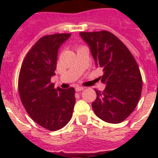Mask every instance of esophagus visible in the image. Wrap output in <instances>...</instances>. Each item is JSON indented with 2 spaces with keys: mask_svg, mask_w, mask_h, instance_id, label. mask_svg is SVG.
Listing matches in <instances>:
<instances>
[{
  "mask_svg": "<svg viewBox=\"0 0 158 158\" xmlns=\"http://www.w3.org/2000/svg\"><path fill=\"white\" fill-rule=\"evenodd\" d=\"M84 89V87H79V86H77L75 87V90H76L77 92H80V91H83Z\"/></svg>",
  "mask_w": 158,
  "mask_h": 158,
  "instance_id": "obj_1",
  "label": "esophagus"
}]
</instances>
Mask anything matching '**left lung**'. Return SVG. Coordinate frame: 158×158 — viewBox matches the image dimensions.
Masks as SVG:
<instances>
[{
    "mask_svg": "<svg viewBox=\"0 0 158 158\" xmlns=\"http://www.w3.org/2000/svg\"><path fill=\"white\" fill-rule=\"evenodd\" d=\"M88 44L97 67L102 69L103 92L95 89L92 107L98 117L118 124L133 112L142 92L139 68L126 46L108 31L79 33Z\"/></svg>",
    "mask_w": 158,
    "mask_h": 158,
    "instance_id": "obj_1",
    "label": "left lung"
}]
</instances>
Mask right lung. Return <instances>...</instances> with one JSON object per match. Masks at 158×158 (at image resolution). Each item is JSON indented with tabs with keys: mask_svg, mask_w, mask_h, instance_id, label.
<instances>
[{
	"mask_svg": "<svg viewBox=\"0 0 158 158\" xmlns=\"http://www.w3.org/2000/svg\"><path fill=\"white\" fill-rule=\"evenodd\" d=\"M70 36L56 33L41 38L23 60L19 76V93L26 111L36 123L52 131L68 124L75 103L74 88L55 89L51 83L58 50Z\"/></svg>",
	"mask_w": 158,
	"mask_h": 158,
	"instance_id": "1",
	"label": "right lung"
}]
</instances>
